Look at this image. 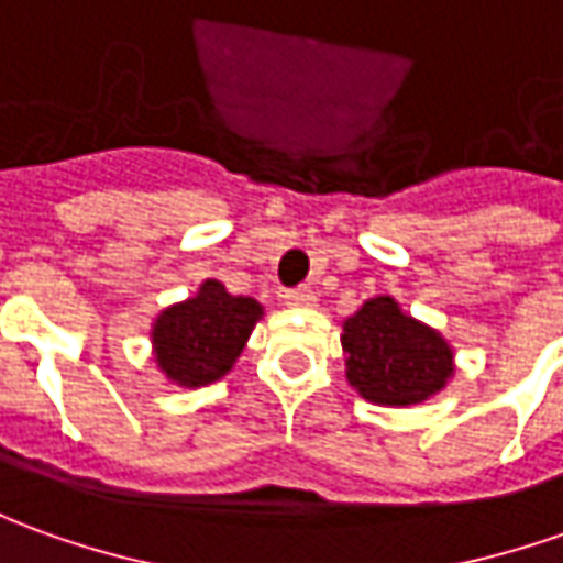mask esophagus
<instances>
[{
	"label": "esophagus",
	"instance_id": "1",
	"mask_svg": "<svg viewBox=\"0 0 563 563\" xmlns=\"http://www.w3.org/2000/svg\"><path fill=\"white\" fill-rule=\"evenodd\" d=\"M283 301H286L289 308H313L317 292H313L311 286H298V289H286V292H283Z\"/></svg>",
	"mask_w": 563,
	"mask_h": 563
}]
</instances>
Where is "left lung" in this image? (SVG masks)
I'll list each match as a JSON object with an SVG mask.
<instances>
[{
    "mask_svg": "<svg viewBox=\"0 0 563 563\" xmlns=\"http://www.w3.org/2000/svg\"><path fill=\"white\" fill-rule=\"evenodd\" d=\"M345 376L378 407H412L453 376V347L441 332L400 311L391 296L363 301L342 327Z\"/></svg>",
    "mask_w": 563,
    "mask_h": 563,
    "instance_id": "1",
    "label": "left lung"
}]
</instances>
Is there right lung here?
Segmentation results:
<instances>
[{"mask_svg":"<svg viewBox=\"0 0 563 563\" xmlns=\"http://www.w3.org/2000/svg\"><path fill=\"white\" fill-rule=\"evenodd\" d=\"M262 313L255 298L231 296L224 283L206 280L197 296L172 305L153 320L156 366L169 382L185 388L218 382L231 373Z\"/></svg>","mask_w":563,"mask_h":563,"instance_id":"1","label":"right lung"}]
</instances>
